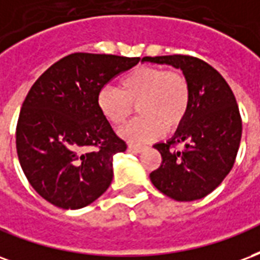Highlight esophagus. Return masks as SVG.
Here are the masks:
<instances>
[{
    "label": "esophagus",
    "mask_w": 260,
    "mask_h": 260,
    "mask_svg": "<svg viewBox=\"0 0 260 260\" xmlns=\"http://www.w3.org/2000/svg\"><path fill=\"white\" fill-rule=\"evenodd\" d=\"M145 147L143 145H134V144H128V151H132V152H136V153H140L143 152Z\"/></svg>",
    "instance_id": "34e87169"
}]
</instances>
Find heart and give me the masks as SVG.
Returning <instances> with one entry per match:
<instances>
[{"instance_id": "1", "label": "heart", "mask_w": 260, "mask_h": 260, "mask_svg": "<svg viewBox=\"0 0 260 260\" xmlns=\"http://www.w3.org/2000/svg\"><path fill=\"white\" fill-rule=\"evenodd\" d=\"M96 102L102 115L116 126L126 122L137 105L140 116L127 123L120 136L130 143H147L183 124L190 111V84L177 70L140 66L123 77L120 88L102 87Z\"/></svg>"}]
</instances>
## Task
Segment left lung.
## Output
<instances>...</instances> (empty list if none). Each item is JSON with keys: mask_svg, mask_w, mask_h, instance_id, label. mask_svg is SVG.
I'll list each match as a JSON object with an SVG mask.
<instances>
[{"mask_svg": "<svg viewBox=\"0 0 260 260\" xmlns=\"http://www.w3.org/2000/svg\"><path fill=\"white\" fill-rule=\"evenodd\" d=\"M143 62L181 69L191 91L183 124L166 143L153 145L162 164L149 179L172 200H201L220 184L236 160L242 133L236 96L217 70L190 55L145 56Z\"/></svg>", "mask_w": 260, "mask_h": 260, "instance_id": "obj_1", "label": "left lung"}]
</instances>
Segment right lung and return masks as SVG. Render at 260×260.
<instances>
[{
    "label": "right lung",
    "instance_id": "1",
    "mask_svg": "<svg viewBox=\"0 0 260 260\" xmlns=\"http://www.w3.org/2000/svg\"><path fill=\"white\" fill-rule=\"evenodd\" d=\"M140 58L76 52L45 70L26 95L16 126L24 176L45 201L80 209L100 198L113 177V155L127 145L98 108L107 83Z\"/></svg>",
    "mask_w": 260,
    "mask_h": 260
}]
</instances>
